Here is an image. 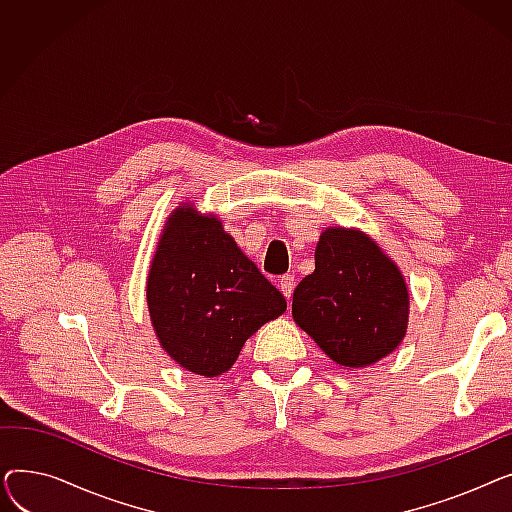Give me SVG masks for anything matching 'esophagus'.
<instances>
[{"label":"esophagus","instance_id":"34e87169","mask_svg":"<svg viewBox=\"0 0 512 512\" xmlns=\"http://www.w3.org/2000/svg\"><path fill=\"white\" fill-rule=\"evenodd\" d=\"M280 290H282V294L286 297V301H290L292 292H294V276H290V274L282 276L280 278Z\"/></svg>","mask_w":512,"mask_h":512}]
</instances>
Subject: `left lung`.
Masks as SVG:
<instances>
[{
    "label": "left lung",
    "mask_w": 512,
    "mask_h": 512,
    "mask_svg": "<svg viewBox=\"0 0 512 512\" xmlns=\"http://www.w3.org/2000/svg\"><path fill=\"white\" fill-rule=\"evenodd\" d=\"M409 286L369 234L330 226L315 247V272L292 294V317L338 367L388 357L407 336Z\"/></svg>",
    "instance_id": "1"
}]
</instances>
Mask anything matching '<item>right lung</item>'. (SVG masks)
<instances>
[{"label":"right lung","mask_w":512,"mask_h":512,"mask_svg":"<svg viewBox=\"0 0 512 512\" xmlns=\"http://www.w3.org/2000/svg\"><path fill=\"white\" fill-rule=\"evenodd\" d=\"M147 307L161 348L186 371L215 378L286 299L242 253L215 213L180 203L159 234Z\"/></svg>","instance_id":"obj_1"}]
</instances>
